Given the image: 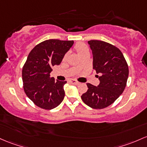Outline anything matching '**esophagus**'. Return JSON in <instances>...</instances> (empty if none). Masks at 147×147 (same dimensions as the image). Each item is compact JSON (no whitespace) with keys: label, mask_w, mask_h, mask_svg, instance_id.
<instances>
[{"label":"esophagus","mask_w":147,"mask_h":147,"mask_svg":"<svg viewBox=\"0 0 147 147\" xmlns=\"http://www.w3.org/2000/svg\"><path fill=\"white\" fill-rule=\"evenodd\" d=\"M70 82L71 84H75V85H78L80 84V82H77V80H71Z\"/></svg>","instance_id":"34e87169"}]
</instances>
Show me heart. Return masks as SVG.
<instances>
[{
	"instance_id": "heart-1",
	"label": "heart",
	"mask_w": 147,
	"mask_h": 147,
	"mask_svg": "<svg viewBox=\"0 0 147 147\" xmlns=\"http://www.w3.org/2000/svg\"><path fill=\"white\" fill-rule=\"evenodd\" d=\"M75 49L77 51V54H78L79 55H80L82 53L85 52V51H88V47H87L85 44H83V43H80V44L77 45L75 47ZM65 58L66 55L64 56V59H65Z\"/></svg>"
}]
</instances>
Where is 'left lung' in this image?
Here are the masks:
<instances>
[{"instance_id": "obj_1", "label": "left lung", "mask_w": 147, "mask_h": 147, "mask_svg": "<svg viewBox=\"0 0 147 147\" xmlns=\"http://www.w3.org/2000/svg\"><path fill=\"white\" fill-rule=\"evenodd\" d=\"M93 53V68L100 80L98 86L87 83L88 89L81 96L85 104L93 109H103L112 105L122 94L128 77V66L119 48L101 41L90 40Z\"/></svg>"}]
</instances>
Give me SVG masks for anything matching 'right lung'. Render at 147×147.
Returning a JSON list of instances; mask_svg holds the SVG:
<instances>
[{"mask_svg":"<svg viewBox=\"0 0 147 147\" xmlns=\"http://www.w3.org/2000/svg\"><path fill=\"white\" fill-rule=\"evenodd\" d=\"M73 43V40L50 39L37 45L29 53L22 69L24 90L38 107L54 109L63 100L67 82L55 81L49 74L51 67L61 63Z\"/></svg>","mask_w":147,"mask_h":147,"instance_id":"1","label":"right lung"}]
</instances>
